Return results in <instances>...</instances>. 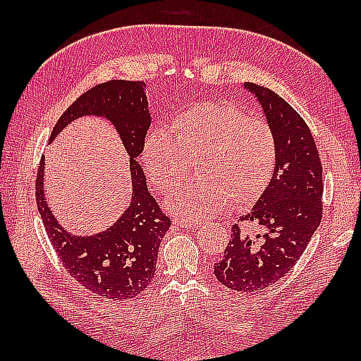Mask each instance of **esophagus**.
<instances>
[{
    "label": "esophagus",
    "instance_id": "obj_1",
    "mask_svg": "<svg viewBox=\"0 0 361 361\" xmlns=\"http://www.w3.org/2000/svg\"><path fill=\"white\" fill-rule=\"evenodd\" d=\"M173 225L181 226V228H186V229H197L198 226H200V224H198V221L181 220V219H173Z\"/></svg>",
    "mask_w": 361,
    "mask_h": 361
}]
</instances>
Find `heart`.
Segmentation results:
<instances>
[{
  "mask_svg": "<svg viewBox=\"0 0 361 361\" xmlns=\"http://www.w3.org/2000/svg\"><path fill=\"white\" fill-rule=\"evenodd\" d=\"M195 159L197 180L169 202V209L189 220L216 216L229 200L245 206L271 180L276 140L268 122L245 116L226 102H200L176 113L169 136L152 132L141 161L153 188L169 195L180 186Z\"/></svg>",
  "mask_w": 361,
  "mask_h": 361,
  "instance_id": "heart-1",
  "label": "heart"
}]
</instances>
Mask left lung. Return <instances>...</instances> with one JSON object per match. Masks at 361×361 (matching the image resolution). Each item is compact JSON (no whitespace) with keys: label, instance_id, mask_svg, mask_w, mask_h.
Masks as SVG:
<instances>
[{"label":"left lung","instance_id":"1","mask_svg":"<svg viewBox=\"0 0 361 361\" xmlns=\"http://www.w3.org/2000/svg\"><path fill=\"white\" fill-rule=\"evenodd\" d=\"M257 99L276 140L274 171L267 189L243 221L247 234L231 228L224 259L214 265L217 281L231 290L255 293L278 282L301 257L321 224L323 166L310 128L296 110L270 88L245 82Z\"/></svg>","mask_w":361,"mask_h":361}]
</instances>
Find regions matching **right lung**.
Returning a JSON list of instances; mask_svg holds the SVG:
<instances>
[{
    "label": "right lung",
    "instance_id": "obj_1",
    "mask_svg": "<svg viewBox=\"0 0 361 361\" xmlns=\"http://www.w3.org/2000/svg\"><path fill=\"white\" fill-rule=\"evenodd\" d=\"M82 116L104 118L116 128L130 157L132 200L128 208L106 231L93 235L68 233L46 203L44 157L38 166L35 181L37 208L66 271L91 293L124 301L140 295L152 282L159 243L172 225L150 195L142 167L136 161L152 122L145 83L110 80L88 90L60 116L49 142L68 124Z\"/></svg>",
    "mask_w": 361,
    "mask_h": 361
}]
</instances>
